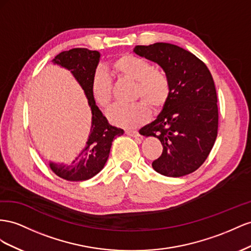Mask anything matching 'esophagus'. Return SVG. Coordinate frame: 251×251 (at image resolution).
I'll return each mask as SVG.
<instances>
[{
    "label": "esophagus",
    "mask_w": 251,
    "mask_h": 251,
    "mask_svg": "<svg viewBox=\"0 0 251 251\" xmlns=\"http://www.w3.org/2000/svg\"><path fill=\"white\" fill-rule=\"evenodd\" d=\"M126 133L128 135H130V137H133V138H139L140 137V133L137 130H126Z\"/></svg>",
    "instance_id": "1"
}]
</instances>
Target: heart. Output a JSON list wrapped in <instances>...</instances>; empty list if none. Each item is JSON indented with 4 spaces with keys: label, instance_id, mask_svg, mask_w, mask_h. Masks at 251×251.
I'll use <instances>...</instances> for the list:
<instances>
[{
    "label": "heart",
    "instance_id": "b5f03b06",
    "mask_svg": "<svg viewBox=\"0 0 251 251\" xmlns=\"http://www.w3.org/2000/svg\"><path fill=\"white\" fill-rule=\"evenodd\" d=\"M117 74L137 81L135 97L143 100L131 104H116L108 110L109 121L122 127H135L149 117V107L159 109L167 102L170 95L168 76L153 69L151 63L134 54H123L111 64ZM91 95L96 103L106 108L112 98V81L110 75L98 69L91 80Z\"/></svg>",
    "mask_w": 251,
    "mask_h": 251
}]
</instances>
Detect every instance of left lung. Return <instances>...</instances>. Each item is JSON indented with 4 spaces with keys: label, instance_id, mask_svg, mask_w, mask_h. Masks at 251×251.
Wrapping results in <instances>:
<instances>
[{
    "label": "left lung",
    "instance_id": "8db88e82",
    "mask_svg": "<svg viewBox=\"0 0 251 251\" xmlns=\"http://www.w3.org/2000/svg\"><path fill=\"white\" fill-rule=\"evenodd\" d=\"M133 52L156 63L170 82L161 112L139 130L163 145L152 168L165 176L189 175L205 162L218 135V98L210 71L195 54L169 43L139 45Z\"/></svg>",
    "mask_w": 251,
    "mask_h": 251
}]
</instances>
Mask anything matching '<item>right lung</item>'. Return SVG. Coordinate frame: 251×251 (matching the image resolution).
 <instances>
[{"mask_svg": "<svg viewBox=\"0 0 251 251\" xmlns=\"http://www.w3.org/2000/svg\"><path fill=\"white\" fill-rule=\"evenodd\" d=\"M101 53L87 48H74L59 53L51 61L54 65L69 70L81 86L91 110V127L87 142L71 163L49 162V167L67 181H85L104 168L109 156L112 141L124 133L121 128L111 126L99 109L91 95V80L99 65Z\"/></svg>", "mask_w": 251, "mask_h": 251, "instance_id": "add662e5", "label": "right lung"}]
</instances>
